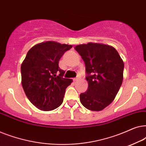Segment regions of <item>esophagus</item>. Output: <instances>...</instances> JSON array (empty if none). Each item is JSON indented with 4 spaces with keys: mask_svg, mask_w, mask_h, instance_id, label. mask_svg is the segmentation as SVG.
Returning <instances> with one entry per match:
<instances>
[{
    "mask_svg": "<svg viewBox=\"0 0 146 146\" xmlns=\"http://www.w3.org/2000/svg\"><path fill=\"white\" fill-rule=\"evenodd\" d=\"M78 79H79V78H78V77H77V78H74L73 79V80H74V82H76L77 80H78Z\"/></svg>",
    "mask_w": 146,
    "mask_h": 146,
    "instance_id": "obj_1",
    "label": "esophagus"
}]
</instances>
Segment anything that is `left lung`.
Wrapping results in <instances>:
<instances>
[{
	"mask_svg": "<svg viewBox=\"0 0 146 146\" xmlns=\"http://www.w3.org/2000/svg\"><path fill=\"white\" fill-rule=\"evenodd\" d=\"M75 50L84 62L88 88L80 95L86 108L100 111L112 102L123 81L124 64L116 50L98 43L80 44Z\"/></svg>",
	"mask_w": 146,
	"mask_h": 146,
	"instance_id": "left-lung-1",
	"label": "left lung"
}]
</instances>
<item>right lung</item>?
Instances as JSON below:
<instances>
[{"instance_id": "1", "label": "right lung", "mask_w": 146, "mask_h": 146, "mask_svg": "<svg viewBox=\"0 0 146 146\" xmlns=\"http://www.w3.org/2000/svg\"><path fill=\"white\" fill-rule=\"evenodd\" d=\"M72 45L48 41L29 50L21 65L22 85L30 102L43 111L53 110L63 102L72 80L63 78L60 58Z\"/></svg>"}]
</instances>
